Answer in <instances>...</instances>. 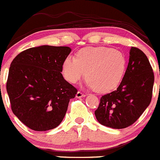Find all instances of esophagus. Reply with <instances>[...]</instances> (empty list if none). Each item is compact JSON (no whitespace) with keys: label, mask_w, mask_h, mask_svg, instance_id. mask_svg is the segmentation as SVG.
I'll list each match as a JSON object with an SVG mask.
<instances>
[{"label":"esophagus","mask_w":160,"mask_h":160,"mask_svg":"<svg viewBox=\"0 0 160 160\" xmlns=\"http://www.w3.org/2000/svg\"><path fill=\"white\" fill-rule=\"evenodd\" d=\"M75 96H76V98H78V99H80V98L85 97V95L83 94L82 92H78L76 93V95H75Z\"/></svg>","instance_id":"obj_1"}]
</instances>
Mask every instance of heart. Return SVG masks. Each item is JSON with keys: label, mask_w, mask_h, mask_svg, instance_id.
Wrapping results in <instances>:
<instances>
[{"label": "heart", "mask_w": 160, "mask_h": 160, "mask_svg": "<svg viewBox=\"0 0 160 160\" xmlns=\"http://www.w3.org/2000/svg\"><path fill=\"white\" fill-rule=\"evenodd\" d=\"M126 68L124 55L110 47H86L76 58L68 56L62 64L64 78L75 84L86 77L87 86L97 92L113 91L121 84Z\"/></svg>", "instance_id": "b5f03b06"}]
</instances>
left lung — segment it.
<instances>
[{
  "mask_svg": "<svg viewBox=\"0 0 160 160\" xmlns=\"http://www.w3.org/2000/svg\"><path fill=\"white\" fill-rule=\"evenodd\" d=\"M127 70L115 91L101 97L95 115L102 125L122 129L134 124L152 99L154 74L146 55L132 47Z\"/></svg>",
  "mask_w": 160,
  "mask_h": 160,
  "instance_id": "obj_1",
  "label": "left lung"
}]
</instances>
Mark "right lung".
<instances>
[{
  "mask_svg": "<svg viewBox=\"0 0 160 160\" xmlns=\"http://www.w3.org/2000/svg\"><path fill=\"white\" fill-rule=\"evenodd\" d=\"M68 47L43 45L27 49L12 61L8 94L14 114L30 129L51 130L64 119L77 89L63 77Z\"/></svg>",
  "mask_w": 160,
  "mask_h": 160,
  "instance_id": "add662e5",
  "label": "right lung"
}]
</instances>
